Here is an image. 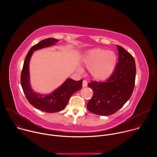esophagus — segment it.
Wrapping results in <instances>:
<instances>
[{
    "instance_id": "obj_1",
    "label": "esophagus",
    "mask_w": 157,
    "mask_h": 157,
    "mask_svg": "<svg viewBox=\"0 0 157 157\" xmlns=\"http://www.w3.org/2000/svg\"><path fill=\"white\" fill-rule=\"evenodd\" d=\"M87 86V82L86 80H83L82 81V87H86Z\"/></svg>"
}]
</instances>
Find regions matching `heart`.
I'll return each mask as SVG.
<instances>
[{
  "mask_svg": "<svg viewBox=\"0 0 157 157\" xmlns=\"http://www.w3.org/2000/svg\"><path fill=\"white\" fill-rule=\"evenodd\" d=\"M116 63L117 56L114 52L101 48L89 51L84 59V64L90 70L91 76L98 80L109 78L114 71Z\"/></svg>",
  "mask_w": 157,
  "mask_h": 157,
  "instance_id": "heart-1",
  "label": "heart"
}]
</instances>
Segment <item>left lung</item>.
Wrapping results in <instances>:
<instances>
[{
  "label": "left lung",
  "mask_w": 157,
  "mask_h": 157,
  "mask_svg": "<svg viewBox=\"0 0 157 157\" xmlns=\"http://www.w3.org/2000/svg\"><path fill=\"white\" fill-rule=\"evenodd\" d=\"M119 61L114 73L104 82L91 81L87 86L93 96L87 104L89 111L100 116L113 114L130 99L136 81V62L130 53L119 45Z\"/></svg>",
  "instance_id": "1"
}]
</instances>
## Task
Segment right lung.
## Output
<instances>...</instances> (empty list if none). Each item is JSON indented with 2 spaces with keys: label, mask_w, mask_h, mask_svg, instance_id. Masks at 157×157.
<instances>
[{
  "label": "right lung",
  "mask_w": 157,
  "mask_h": 157,
  "mask_svg": "<svg viewBox=\"0 0 157 157\" xmlns=\"http://www.w3.org/2000/svg\"><path fill=\"white\" fill-rule=\"evenodd\" d=\"M59 40L49 38L40 41L33 46L27 53L21 73L20 82L24 93L33 106L46 113H56L65 108L70 97L82 87V80L75 81L67 79L64 82L50 94L41 95L34 92L30 84L29 62L34 51L50 47L55 44Z\"/></svg>",
  "instance_id": "obj_1"
}]
</instances>
